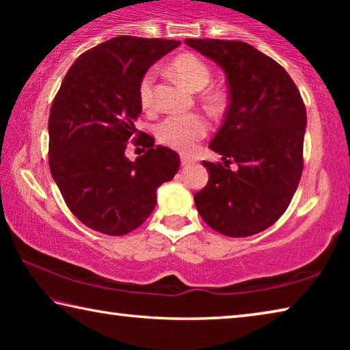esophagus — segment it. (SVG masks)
I'll return each mask as SVG.
<instances>
[{"mask_svg": "<svg viewBox=\"0 0 350 350\" xmlns=\"http://www.w3.org/2000/svg\"><path fill=\"white\" fill-rule=\"evenodd\" d=\"M180 163H182V167H188V165L194 163V159L188 157V156H182V157H180Z\"/></svg>", "mask_w": 350, "mask_h": 350, "instance_id": "1", "label": "esophagus"}]
</instances>
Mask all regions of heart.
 Wrapping results in <instances>:
<instances>
[{"label":"heart","mask_w":350,"mask_h":350,"mask_svg":"<svg viewBox=\"0 0 350 350\" xmlns=\"http://www.w3.org/2000/svg\"><path fill=\"white\" fill-rule=\"evenodd\" d=\"M171 72L191 88L193 91H202L210 85L211 69L202 58L194 54H182L171 62ZM139 100L142 108L151 111L154 106V72L150 70L144 75L139 85ZM210 108L221 105L217 94L205 97ZM208 133V122L200 114H173L156 126V137L162 145L176 151L189 152Z\"/></svg>","instance_id":"1"}]
</instances>
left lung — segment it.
<instances>
[{
    "label": "left lung",
    "instance_id": "8db88e82",
    "mask_svg": "<svg viewBox=\"0 0 350 350\" xmlns=\"http://www.w3.org/2000/svg\"><path fill=\"white\" fill-rule=\"evenodd\" d=\"M185 43L224 69L230 100L210 144L224 163L202 162L208 183L194 194V204L219 233L256 234L282 216L298 188L304 102L286 69L244 41L187 38Z\"/></svg>",
    "mask_w": 350,
    "mask_h": 350
}]
</instances>
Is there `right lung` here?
<instances>
[{
    "label": "right lung",
    "instance_id": "obj_1",
    "mask_svg": "<svg viewBox=\"0 0 350 350\" xmlns=\"http://www.w3.org/2000/svg\"><path fill=\"white\" fill-rule=\"evenodd\" d=\"M180 44L176 40L120 35L86 51L69 68L51 106L49 168L64 202L86 227L123 236L146 221L157 188L174 177L180 157L154 146L134 162L125 156L142 112L139 85L152 63Z\"/></svg>",
    "mask_w": 350,
    "mask_h": 350
}]
</instances>
